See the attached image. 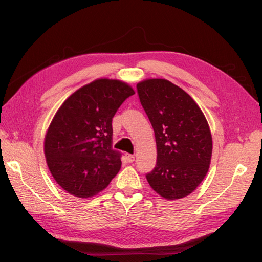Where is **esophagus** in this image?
Instances as JSON below:
<instances>
[{
    "label": "esophagus",
    "mask_w": 262,
    "mask_h": 262,
    "mask_svg": "<svg viewBox=\"0 0 262 262\" xmlns=\"http://www.w3.org/2000/svg\"><path fill=\"white\" fill-rule=\"evenodd\" d=\"M125 160L128 163H133L134 162V156L131 154H125Z\"/></svg>",
    "instance_id": "34e87169"
}]
</instances>
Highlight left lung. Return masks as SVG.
I'll use <instances>...</instances> for the list:
<instances>
[{
  "label": "left lung",
  "mask_w": 262,
  "mask_h": 262,
  "mask_svg": "<svg viewBox=\"0 0 262 262\" xmlns=\"http://www.w3.org/2000/svg\"><path fill=\"white\" fill-rule=\"evenodd\" d=\"M141 105L154 129L157 162L146 175L149 186L167 200L193 192L209 170L212 136L196 102L164 78L137 85Z\"/></svg>",
  "instance_id": "obj_1"
}]
</instances>
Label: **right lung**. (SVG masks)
<instances>
[{
	"instance_id": "add662e5",
	"label": "right lung",
	"mask_w": 262,
	"mask_h": 262,
	"mask_svg": "<svg viewBox=\"0 0 262 262\" xmlns=\"http://www.w3.org/2000/svg\"><path fill=\"white\" fill-rule=\"evenodd\" d=\"M134 94L130 85L98 78L63 102L45 137V156L57 184L70 194L91 198L121 168L113 149V118Z\"/></svg>"
}]
</instances>
